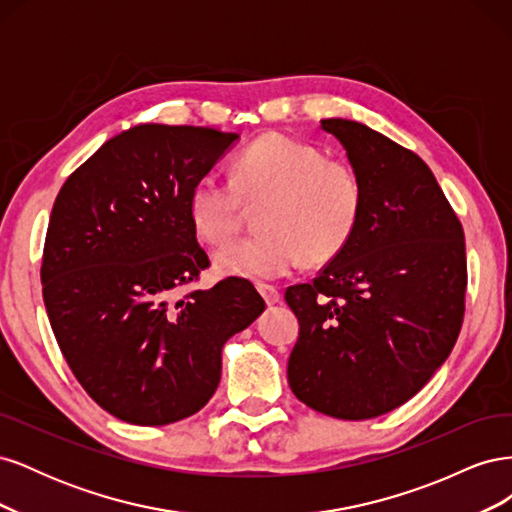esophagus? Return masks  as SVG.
I'll return each instance as SVG.
<instances>
[{"mask_svg":"<svg viewBox=\"0 0 512 512\" xmlns=\"http://www.w3.org/2000/svg\"><path fill=\"white\" fill-rule=\"evenodd\" d=\"M256 290L260 292V297L267 301V305H275V303H280V299H282L280 290H277L275 286H269V284H256Z\"/></svg>","mask_w":512,"mask_h":512,"instance_id":"34e87169","label":"esophagus"}]
</instances>
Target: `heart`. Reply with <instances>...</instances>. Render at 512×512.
I'll use <instances>...</instances> for the list:
<instances>
[{"instance_id":"obj_1","label":"heart","mask_w":512,"mask_h":512,"mask_svg":"<svg viewBox=\"0 0 512 512\" xmlns=\"http://www.w3.org/2000/svg\"><path fill=\"white\" fill-rule=\"evenodd\" d=\"M256 207L260 232L213 256L215 271L243 280H277L299 267L333 260L354 237L363 188L354 170L327 160L312 145L286 134H265L247 147L232 181L200 177L188 198L196 235L209 245L235 237L241 207Z\"/></svg>"}]
</instances>
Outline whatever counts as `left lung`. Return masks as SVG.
Returning a JSON list of instances; mask_svg holds the SVG:
<instances>
[{
  "label": "left lung",
  "mask_w": 512,
  "mask_h": 512,
  "mask_svg": "<svg viewBox=\"0 0 512 512\" xmlns=\"http://www.w3.org/2000/svg\"><path fill=\"white\" fill-rule=\"evenodd\" d=\"M320 128L361 181L359 228L312 284L290 286L299 318L288 384L305 406L365 421L414 397L451 354L463 322L466 241L429 166L350 119Z\"/></svg>",
  "instance_id": "left-lung-1"
}]
</instances>
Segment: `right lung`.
<instances>
[{
    "instance_id": "right-lung-1",
    "label": "right lung",
    "mask_w": 512,
    "mask_h": 512,
    "mask_svg": "<svg viewBox=\"0 0 512 512\" xmlns=\"http://www.w3.org/2000/svg\"><path fill=\"white\" fill-rule=\"evenodd\" d=\"M237 138L141 123L106 141L55 198L40 271L46 314L76 380L126 423L198 412L220 384L226 339L265 312L237 277L181 297L209 267L190 192Z\"/></svg>"
}]
</instances>
